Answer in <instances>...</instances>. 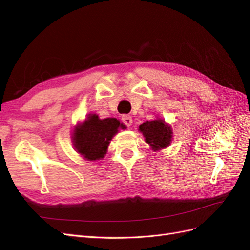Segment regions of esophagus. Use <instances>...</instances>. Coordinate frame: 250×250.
Here are the masks:
<instances>
[{
  "label": "esophagus",
  "instance_id": "obj_1",
  "mask_svg": "<svg viewBox=\"0 0 250 250\" xmlns=\"http://www.w3.org/2000/svg\"><path fill=\"white\" fill-rule=\"evenodd\" d=\"M122 121H123V123L128 127H129L132 124V118L130 116H128V115L122 116Z\"/></svg>",
  "mask_w": 250,
  "mask_h": 250
}]
</instances>
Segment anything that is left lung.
I'll use <instances>...</instances> for the list:
<instances>
[{"mask_svg":"<svg viewBox=\"0 0 250 250\" xmlns=\"http://www.w3.org/2000/svg\"><path fill=\"white\" fill-rule=\"evenodd\" d=\"M139 130L145 137L146 143L154 151L167 148L172 141L173 132L171 127L161 119L147 121L140 125Z\"/></svg>","mask_w":250,"mask_h":250,"instance_id":"8db88e82","label":"left lung"}]
</instances>
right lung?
<instances>
[{"label":"right lung","instance_id":"obj_1","mask_svg":"<svg viewBox=\"0 0 250 250\" xmlns=\"http://www.w3.org/2000/svg\"><path fill=\"white\" fill-rule=\"evenodd\" d=\"M125 125L115 118L99 119L97 115H89L83 123L75 127L73 145L77 152L87 161H98L106 154L109 143Z\"/></svg>","mask_w":250,"mask_h":250}]
</instances>
